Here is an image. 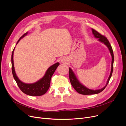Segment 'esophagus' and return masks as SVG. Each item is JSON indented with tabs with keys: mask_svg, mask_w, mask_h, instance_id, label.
Wrapping results in <instances>:
<instances>
[{
	"mask_svg": "<svg viewBox=\"0 0 126 126\" xmlns=\"http://www.w3.org/2000/svg\"><path fill=\"white\" fill-rule=\"evenodd\" d=\"M61 63H62L63 64H66L67 63V62H68V60H67V59L66 58H64H64H62L61 59Z\"/></svg>",
	"mask_w": 126,
	"mask_h": 126,
	"instance_id": "34e87169",
	"label": "esophagus"
}]
</instances>
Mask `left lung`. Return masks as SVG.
<instances>
[{"label":"left lung","mask_w":126,"mask_h":126,"mask_svg":"<svg viewBox=\"0 0 126 126\" xmlns=\"http://www.w3.org/2000/svg\"><path fill=\"white\" fill-rule=\"evenodd\" d=\"M92 33H93V34L94 35V37L98 39V41H99L101 43L104 44L108 48L109 51L110 52V53L111 56V71L110 76H109V78L107 79V83L106 85L102 88L98 89V90H91L90 89L86 87H85L84 85H82L81 83L79 81L78 79H77V77L75 76V75L72 70L71 69V68L69 67V79L70 82L71 83V85L73 87V88L76 90L77 92H78L79 93L82 95H93V94H98L100 92H101L103 90H104L106 86L109 82V81H110L113 71V61H114V55L113 53V51H112V47L110 43V42L108 40V39L104 36H103L102 35L100 34L99 33H98L97 31L95 30L92 29Z\"/></svg>","instance_id":"1"}]
</instances>
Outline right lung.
Returning a JSON list of instances; mask_svg holds the SVG:
<instances>
[{
    "label": "right lung",
    "mask_w": 126,
    "mask_h": 126,
    "mask_svg": "<svg viewBox=\"0 0 126 126\" xmlns=\"http://www.w3.org/2000/svg\"><path fill=\"white\" fill-rule=\"evenodd\" d=\"M27 34L28 32L25 33L23 36H22L18 41L16 45H17V44L21 39V38L27 35ZM15 48V47L13 51L12 55V69L14 78L16 80V83H17L18 87L24 93L28 95L32 96H39L43 95L46 93L49 89L50 86V83H51V78L55 70H56L57 68L58 67V66L59 65V63L57 62L52 65L51 66H50L46 71L44 76L36 82L32 83H24L20 80L15 72L13 59Z\"/></svg>",
    "instance_id": "right-lung-1"
}]
</instances>
